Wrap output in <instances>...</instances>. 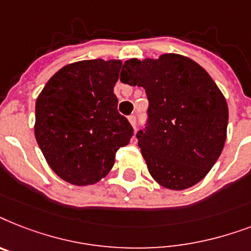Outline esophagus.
Segmentation results:
<instances>
[{"label":"esophagus","instance_id":"obj_1","mask_svg":"<svg viewBox=\"0 0 251 251\" xmlns=\"http://www.w3.org/2000/svg\"><path fill=\"white\" fill-rule=\"evenodd\" d=\"M128 120H129V123L132 124V127L136 129V115H129L128 116Z\"/></svg>","mask_w":251,"mask_h":251}]
</instances>
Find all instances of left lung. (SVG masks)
<instances>
[{
  "label": "left lung",
  "instance_id": "left-lung-1",
  "mask_svg": "<svg viewBox=\"0 0 251 251\" xmlns=\"http://www.w3.org/2000/svg\"><path fill=\"white\" fill-rule=\"evenodd\" d=\"M120 81L145 89L149 100L138 146L153 179L182 190L201 181L223 150L228 106L211 76L179 54L126 61Z\"/></svg>",
  "mask_w": 251,
  "mask_h": 251
}]
</instances>
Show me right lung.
<instances>
[{
    "instance_id": "right-lung-1",
    "label": "right lung",
    "mask_w": 251,
    "mask_h": 251,
    "mask_svg": "<svg viewBox=\"0 0 251 251\" xmlns=\"http://www.w3.org/2000/svg\"><path fill=\"white\" fill-rule=\"evenodd\" d=\"M120 67L115 59L67 65L36 100L37 144L50 168L70 184L92 185L105 177L133 136L114 94Z\"/></svg>"
}]
</instances>
